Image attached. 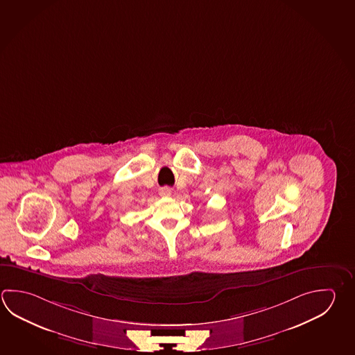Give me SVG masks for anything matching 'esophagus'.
<instances>
[{
    "instance_id": "1",
    "label": "esophagus",
    "mask_w": 355,
    "mask_h": 355,
    "mask_svg": "<svg viewBox=\"0 0 355 355\" xmlns=\"http://www.w3.org/2000/svg\"><path fill=\"white\" fill-rule=\"evenodd\" d=\"M171 193H172V189L169 187H163L159 189V194L162 197H169Z\"/></svg>"
}]
</instances>
